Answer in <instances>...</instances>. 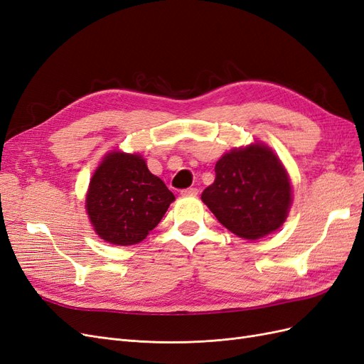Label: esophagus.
Wrapping results in <instances>:
<instances>
[{"mask_svg":"<svg viewBox=\"0 0 364 364\" xmlns=\"http://www.w3.org/2000/svg\"><path fill=\"white\" fill-rule=\"evenodd\" d=\"M181 194L182 196H197V194H199V190H197V188H186V190H182Z\"/></svg>","mask_w":364,"mask_h":364,"instance_id":"34e87169","label":"esophagus"}]
</instances>
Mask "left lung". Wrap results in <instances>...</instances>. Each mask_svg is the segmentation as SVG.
I'll list each match as a JSON object with an SVG mask.
<instances>
[{"mask_svg":"<svg viewBox=\"0 0 364 364\" xmlns=\"http://www.w3.org/2000/svg\"><path fill=\"white\" fill-rule=\"evenodd\" d=\"M203 203L230 232L258 240L279 229L291 206L287 171L270 147L255 142L232 149L215 164V181Z\"/></svg>","mask_w":364,"mask_h":364,"instance_id":"1","label":"left lung"}]
</instances>
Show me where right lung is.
I'll return each mask as SVG.
<instances>
[{
  "instance_id": "right-lung-1",
  "label": "right lung",
  "mask_w": 364,
  "mask_h": 364,
  "mask_svg": "<svg viewBox=\"0 0 364 364\" xmlns=\"http://www.w3.org/2000/svg\"><path fill=\"white\" fill-rule=\"evenodd\" d=\"M174 200L141 155L111 151L98 165L86 194V213L97 235L115 246H132L155 229Z\"/></svg>"
}]
</instances>
